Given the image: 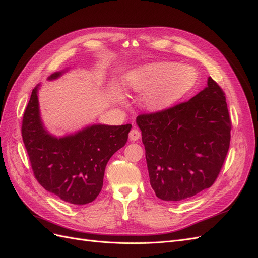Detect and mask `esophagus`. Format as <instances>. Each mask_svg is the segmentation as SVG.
Masks as SVG:
<instances>
[{
    "label": "esophagus",
    "instance_id": "esophagus-1",
    "mask_svg": "<svg viewBox=\"0 0 258 258\" xmlns=\"http://www.w3.org/2000/svg\"><path fill=\"white\" fill-rule=\"evenodd\" d=\"M141 138V132H140L138 129H132L129 132V140L132 142H136L138 140Z\"/></svg>",
    "mask_w": 258,
    "mask_h": 258
}]
</instances>
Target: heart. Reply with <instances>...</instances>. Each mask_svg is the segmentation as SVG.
Returning a JSON list of instances; mask_svg holds the SVG:
<instances>
[{"label": "heart", "instance_id": "1", "mask_svg": "<svg viewBox=\"0 0 258 258\" xmlns=\"http://www.w3.org/2000/svg\"><path fill=\"white\" fill-rule=\"evenodd\" d=\"M197 76V71L190 66L159 61L131 71L126 76V84L136 92H145L142 103L146 110L158 112L189 91Z\"/></svg>", "mask_w": 258, "mask_h": 258}]
</instances>
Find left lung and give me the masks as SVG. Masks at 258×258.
Here are the masks:
<instances>
[{
  "label": "left lung",
  "mask_w": 258,
  "mask_h": 258,
  "mask_svg": "<svg viewBox=\"0 0 258 258\" xmlns=\"http://www.w3.org/2000/svg\"><path fill=\"white\" fill-rule=\"evenodd\" d=\"M152 188L166 201L190 198L213 185L229 150L225 93L211 77L187 102L137 117Z\"/></svg>",
  "instance_id": "1"
}]
</instances>
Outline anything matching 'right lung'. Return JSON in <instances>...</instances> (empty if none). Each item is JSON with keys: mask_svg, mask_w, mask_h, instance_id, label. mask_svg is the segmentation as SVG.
<instances>
[{"mask_svg": "<svg viewBox=\"0 0 258 258\" xmlns=\"http://www.w3.org/2000/svg\"><path fill=\"white\" fill-rule=\"evenodd\" d=\"M68 70L51 74L52 81ZM32 90L22 119V140L37 182L61 200L72 205L93 201L103 186L107 161L126 144L131 124H91L57 138L45 129L37 92Z\"/></svg>", "mask_w": 258, "mask_h": 258, "instance_id": "obj_1", "label": "right lung"}]
</instances>
